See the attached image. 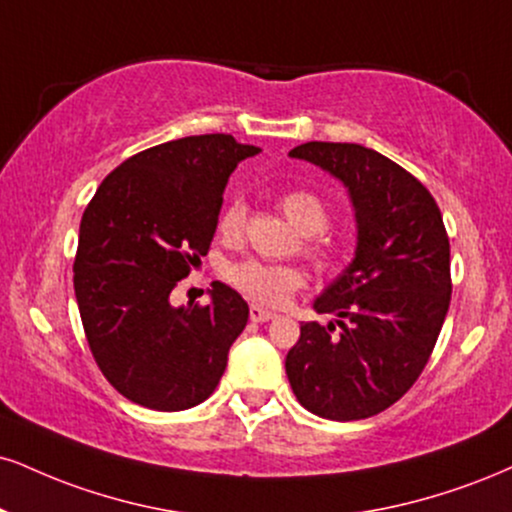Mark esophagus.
Listing matches in <instances>:
<instances>
[{"label": "esophagus", "mask_w": 512, "mask_h": 512, "mask_svg": "<svg viewBox=\"0 0 512 512\" xmlns=\"http://www.w3.org/2000/svg\"><path fill=\"white\" fill-rule=\"evenodd\" d=\"M276 315L274 312H269V310H264V307H260V305H250V319L252 322H269V319H274Z\"/></svg>", "instance_id": "obj_1"}]
</instances>
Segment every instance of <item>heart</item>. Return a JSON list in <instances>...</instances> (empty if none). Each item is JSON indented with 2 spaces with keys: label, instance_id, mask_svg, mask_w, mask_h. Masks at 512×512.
Segmentation results:
<instances>
[{
  "label": "heart",
  "instance_id": "obj_1",
  "mask_svg": "<svg viewBox=\"0 0 512 512\" xmlns=\"http://www.w3.org/2000/svg\"><path fill=\"white\" fill-rule=\"evenodd\" d=\"M279 205L295 229L305 233V252L315 260L317 267L329 269L336 262V250L329 240L319 236L329 226V207L322 197L310 190H291L283 193ZM248 221V205L243 197H231L221 209L217 229L226 240H238ZM226 279L245 298L260 305H283L295 291L305 286V272L293 264H272L262 260H243L226 269Z\"/></svg>",
  "mask_w": 512,
  "mask_h": 512
}]
</instances>
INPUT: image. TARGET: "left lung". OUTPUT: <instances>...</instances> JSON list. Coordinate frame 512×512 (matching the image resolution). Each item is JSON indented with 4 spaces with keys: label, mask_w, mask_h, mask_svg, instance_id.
Wrapping results in <instances>:
<instances>
[{
    "label": "left lung",
    "mask_w": 512,
    "mask_h": 512,
    "mask_svg": "<svg viewBox=\"0 0 512 512\" xmlns=\"http://www.w3.org/2000/svg\"><path fill=\"white\" fill-rule=\"evenodd\" d=\"M291 157L346 183L355 260L315 300L336 323L300 324L286 355L295 398L324 420H365L412 389L451 305V243L441 209L410 171L355 143H305Z\"/></svg>",
    "instance_id": "obj_1"
}]
</instances>
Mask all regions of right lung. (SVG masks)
Returning a JSON list of instances; mask_svg holds the SVG:
<instances>
[{
    "instance_id": "1",
    "label": "right lung",
    "mask_w": 512,
    "mask_h": 512,
    "mask_svg": "<svg viewBox=\"0 0 512 512\" xmlns=\"http://www.w3.org/2000/svg\"><path fill=\"white\" fill-rule=\"evenodd\" d=\"M257 147L188 135L116 166L80 219L73 288L90 353L123 398L188 410L212 396L248 303L212 283V303L171 307L176 283L207 255L224 188Z\"/></svg>"
}]
</instances>
